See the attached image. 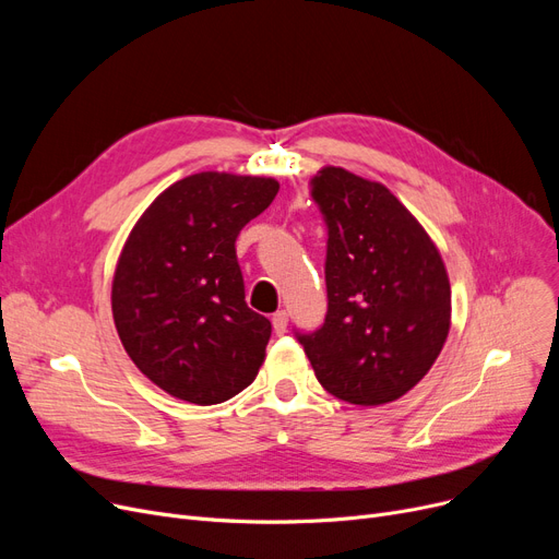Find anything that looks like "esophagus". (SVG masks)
<instances>
[{"instance_id": "1", "label": "esophagus", "mask_w": 559, "mask_h": 559, "mask_svg": "<svg viewBox=\"0 0 559 559\" xmlns=\"http://www.w3.org/2000/svg\"><path fill=\"white\" fill-rule=\"evenodd\" d=\"M272 326H274V333H276V335H285V333H287V312H285V310L274 312Z\"/></svg>"}]
</instances>
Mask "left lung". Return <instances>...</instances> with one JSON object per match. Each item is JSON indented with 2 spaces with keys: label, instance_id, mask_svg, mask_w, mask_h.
<instances>
[{
  "label": "left lung",
  "instance_id": "left-lung-1",
  "mask_svg": "<svg viewBox=\"0 0 559 559\" xmlns=\"http://www.w3.org/2000/svg\"><path fill=\"white\" fill-rule=\"evenodd\" d=\"M326 224V317L295 329L326 392L356 405H383L413 390L442 350L451 285L421 224L380 183L342 167L310 179Z\"/></svg>",
  "mask_w": 559,
  "mask_h": 559
}]
</instances>
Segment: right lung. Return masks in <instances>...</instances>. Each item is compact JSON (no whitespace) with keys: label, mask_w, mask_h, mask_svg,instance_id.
<instances>
[{"label":"right lung","mask_w":559,"mask_h":559,"mask_svg":"<svg viewBox=\"0 0 559 559\" xmlns=\"http://www.w3.org/2000/svg\"><path fill=\"white\" fill-rule=\"evenodd\" d=\"M264 176L192 174L131 230L112 278V317L135 367L197 405L253 383L272 324L245 301L235 240L274 201Z\"/></svg>","instance_id":"add662e5"}]
</instances>
